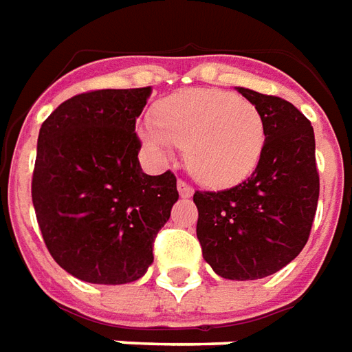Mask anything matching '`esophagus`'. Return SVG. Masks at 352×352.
Segmentation results:
<instances>
[{
    "instance_id": "1",
    "label": "esophagus",
    "mask_w": 352,
    "mask_h": 352,
    "mask_svg": "<svg viewBox=\"0 0 352 352\" xmlns=\"http://www.w3.org/2000/svg\"><path fill=\"white\" fill-rule=\"evenodd\" d=\"M178 191H180L182 197H190L191 193H193V188L186 180H178Z\"/></svg>"
}]
</instances>
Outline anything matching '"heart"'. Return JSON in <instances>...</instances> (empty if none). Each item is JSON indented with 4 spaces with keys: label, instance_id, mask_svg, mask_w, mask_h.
Wrapping results in <instances>:
<instances>
[{
    "label": "heart",
    "instance_id": "obj_1",
    "mask_svg": "<svg viewBox=\"0 0 352 352\" xmlns=\"http://www.w3.org/2000/svg\"><path fill=\"white\" fill-rule=\"evenodd\" d=\"M142 138L161 155H170L176 145L186 147L191 176L224 188L254 170L266 132L251 101L220 89H186L162 99L155 122L142 126Z\"/></svg>",
    "mask_w": 352,
    "mask_h": 352
}]
</instances>
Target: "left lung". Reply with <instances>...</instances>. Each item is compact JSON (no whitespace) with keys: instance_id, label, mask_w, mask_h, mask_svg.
<instances>
[{"instance_id":"1","label":"left lung","mask_w":352,"mask_h":352,"mask_svg":"<svg viewBox=\"0 0 352 352\" xmlns=\"http://www.w3.org/2000/svg\"><path fill=\"white\" fill-rule=\"evenodd\" d=\"M264 120L253 174L234 188L195 191L203 258L226 280H261L282 270L310 236L320 176L310 120L289 101L237 88Z\"/></svg>"}]
</instances>
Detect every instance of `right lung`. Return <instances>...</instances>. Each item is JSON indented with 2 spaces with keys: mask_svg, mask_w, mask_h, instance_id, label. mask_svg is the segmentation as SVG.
<instances>
[{
  "mask_svg": "<svg viewBox=\"0 0 352 352\" xmlns=\"http://www.w3.org/2000/svg\"><path fill=\"white\" fill-rule=\"evenodd\" d=\"M151 86L91 89L63 101L40 128L32 203L53 261L82 282L128 283L178 201L176 176L142 172L135 118Z\"/></svg>",
  "mask_w": 352,
  "mask_h": 352,
  "instance_id": "right-lung-1",
  "label": "right lung"
}]
</instances>
